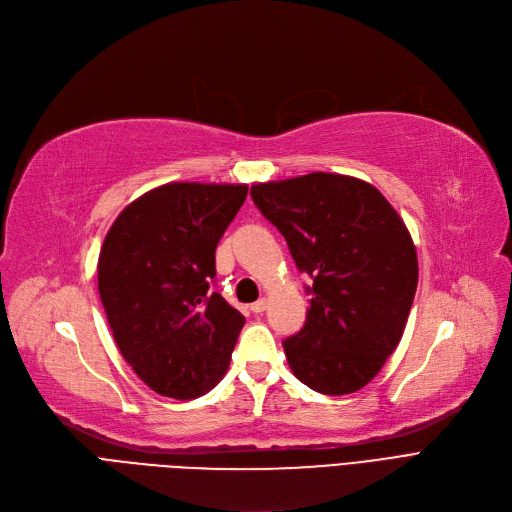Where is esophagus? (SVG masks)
I'll return each mask as SVG.
<instances>
[{"instance_id": "1", "label": "esophagus", "mask_w": 512, "mask_h": 512, "mask_svg": "<svg viewBox=\"0 0 512 512\" xmlns=\"http://www.w3.org/2000/svg\"><path fill=\"white\" fill-rule=\"evenodd\" d=\"M251 309H253V313H263L265 309H267V299L263 297V299H259V301H255L253 305H251Z\"/></svg>"}]
</instances>
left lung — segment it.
I'll return each instance as SVG.
<instances>
[{
    "mask_svg": "<svg viewBox=\"0 0 512 512\" xmlns=\"http://www.w3.org/2000/svg\"><path fill=\"white\" fill-rule=\"evenodd\" d=\"M251 197L313 278L305 326L284 340L292 373L321 394L361 390L394 353L415 299L405 222L378 188L342 174L259 182Z\"/></svg>",
    "mask_w": 512,
    "mask_h": 512,
    "instance_id": "1",
    "label": "left lung"
}]
</instances>
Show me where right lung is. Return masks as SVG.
<instances>
[{
    "instance_id": "obj_1",
    "label": "right lung",
    "mask_w": 512,
    "mask_h": 512,
    "mask_svg": "<svg viewBox=\"0 0 512 512\" xmlns=\"http://www.w3.org/2000/svg\"><path fill=\"white\" fill-rule=\"evenodd\" d=\"M247 184L170 182L118 215L97 263L99 297L126 363L157 394L197 398L222 380L242 317L213 292L215 247Z\"/></svg>"
}]
</instances>
